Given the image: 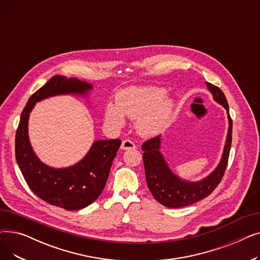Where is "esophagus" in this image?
Returning <instances> with one entry per match:
<instances>
[{
	"mask_svg": "<svg viewBox=\"0 0 260 260\" xmlns=\"http://www.w3.org/2000/svg\"><path fill=\"white\" fill-rule=\"evenodd\" d=\"M136 148V145L134 144V142L133 141H131V140H127V139H125V140H123L122 141V144H121V149H135Z\"/></svg>",
	"mask_w": 260,
	"mask_h": 260,
	"instance_id": "34e87169",
	"label": "esophagus"
}]
</instances>
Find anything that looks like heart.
<instances>
[{
    "mask_svg": "<svg viewBox=\"0 0 260 260\" xmlns=\"http://www.w3.org/2000/svg\"><path fill=\"white\" fill-rule=\"evenodd\" d=\"M175 108L172 98L159 87H129L117 94L116 106L105 108L104 118L114 128L124 125V117L137 120V129L143 137H154L166 127Z\"/></svg>",
    "mask_w": 260,
    "mask_h": 260,
    "instance_id": "heart-1",
    "label": "heart"
}]
</instances>
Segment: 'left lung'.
Returning a JSON list of instances; mask_svg holds the SVG:
<instances>
[{
    "label": "left lung",
    "instance_id": "1",
    "mask_svg": "<svg viewBox=\"0 0 260 260\" xmlns=\"http://www.w3.org/2000/svg\"><path fill=\"white\" fill-rule=\"evenodd\" d=\"M207 87L213 94V99L222 105L228 114L229 128L221 159L216 169L206 178L199 181H187L173 173L165 156L161 153V135L145 141L142 145L143 165L147 186L154 198L168 208H182L190 206L208 197L221 181L228 166L232 143V119L224 93L219 87L206 82Z\"/></svg>",
    "mask_w": 260,
    "mask_h": 260
}]
</instances>
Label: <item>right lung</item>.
Here are the masks:
<instances>
[{"mask_svg": "<svg viewBox=\"0 0 260 260\" xmlns=\"http://www.w3.org/2000/svg\"><path fill=\"white\" fill-rule=\"evenodd\" d=\"M92 87L88 82L77 78L52 77L29 98L16 133V159L27 184L39 198L67 211L84 209L101 195L121 140L94 141L79 162L56 169L36 155L29 141L28 120L37 102L61 94L87 97Z\"/></svg>", "mask_w": 260, "mask_h": 260, "instance_id": "add662e5", "label": "right lung"}]
</instances>
